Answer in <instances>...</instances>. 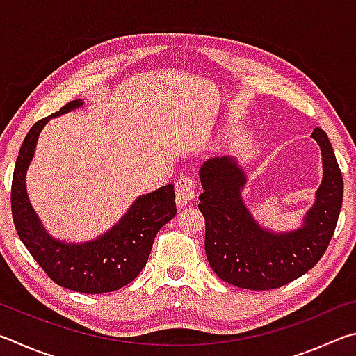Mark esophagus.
<instances>
[{
  "mask_svg": "<svg viewBox=\"0 0 356 356\" xmlns=\"http://www.w3.org/2000/svg\"><path fill=\"white\" fill-rule=\"evenodd\" d=\"M196 196V186L193 179L188 176H182L177 179L176 182V200L180 206H185V204L191 202Z\"/></svg>",
  "mask_w": 356,
  "mask_h": 356,
  "instance_id": "esophagus-1",
  "label": "esophagus"
}]
</instances>
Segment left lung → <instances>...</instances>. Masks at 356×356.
Here are the masks:
<instances>
[{"label": "left lung", "mask_w": 356, "mask_h": 356, "mask_svg": "<svg viewBox=\"0 0 356 356\" xmlns=\"http://www.w3.org/2000/svg\"><path fill=\"white\" fill-rule=\"evenodd\" d=\"M322 152L323 177L316 201L301 226L273 232L259 225L245 206L246 174L236 156H210L200 168L206 218V254L218 278L229 284L270 291L287 284L314 267L327 251L339 218L344 180L327 134H311Z\"/></svg>", "instance_id": "8db88e82"}]
</instances>
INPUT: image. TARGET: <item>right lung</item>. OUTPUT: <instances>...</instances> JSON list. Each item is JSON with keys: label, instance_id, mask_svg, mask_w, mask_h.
<instances>
[{"label": "right lung", "instance_id": "add662e5", "mask_svg": "<svg viewBox=\"0 0 356 356\" xmlns=\"http://www.w3.org/2000/svg\"><path fill=\"white\" fill-rule=\"evenodd\" d=\"M80 106L83 100L69 102L28 131L12 177V218L23 245L58 286L83 293H106L127 286L140 275L156 232L177 213L176 193L170 184L136 197L116 225L89 242L72 243L53 238L29 202L26 171L48 120Z\"/></svg>", "mask_w": 356, "mask_h": 356}]
</instances>
